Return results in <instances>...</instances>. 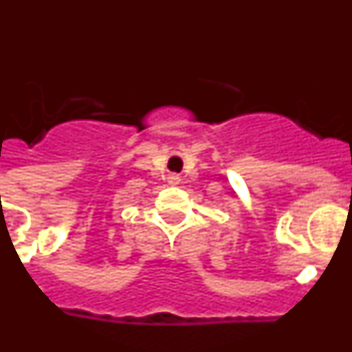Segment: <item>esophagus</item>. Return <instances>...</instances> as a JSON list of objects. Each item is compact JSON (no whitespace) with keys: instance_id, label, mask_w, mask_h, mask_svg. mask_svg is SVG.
Segmentation results:
<instances>
[{"instance_id":"esophagus-1","label":"esophagus","mask_w":352,"mask_h":352,"mask_svg":"<svg viewBox=\"0 0 352 352\" xmlns=\"http://www.w3.org/2000/svg\"><path fill=\"white\" fill-rule=\"evenodd\" d=\"M169 183L170 185H178L179 183V174H169Z\"/></svg>"}]
</instances>
